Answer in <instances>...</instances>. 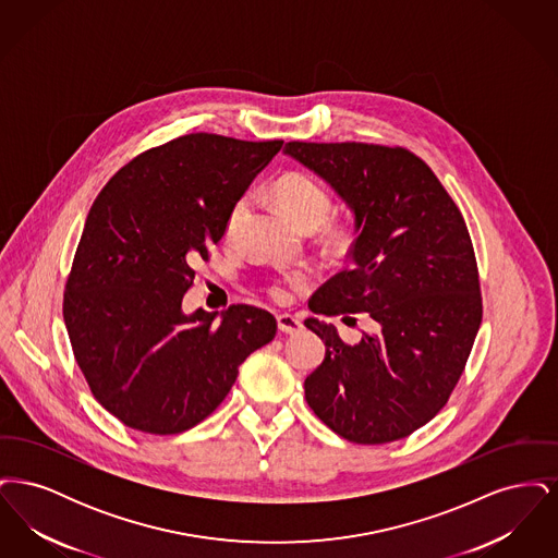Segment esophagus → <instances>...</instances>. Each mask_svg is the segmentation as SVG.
Returning <instances> with one entry per match:
<instances>
[{
	"mask_svg": "<svg viewBox=\"0 0 558 558\" xmlns=\"http://www.w3.org/2000/svg\"><path fill=\"white\" fill-rule=\"evenodd\" d=\"M278 328L284 335H294V332H299L303 328V324H301V319L294 318L291 314H280L278 316Z\"/></svg>",
	"mask_w": 558,
	"mask_h": 558,
	"instance_id": "34e87169",
	"label": "esophagus"
}]
</instances>
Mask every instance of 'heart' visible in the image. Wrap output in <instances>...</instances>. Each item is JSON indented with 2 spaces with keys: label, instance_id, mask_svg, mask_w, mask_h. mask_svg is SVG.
<instances>
[{
  "label": "heart",
  "instance_id": "1",
  "mask_svg": "<svg viewBox=\"0 0 558 558\" xmlns=\"http://www.w3.org/2000/svg\"><path fill=\"white\" fill-rule=\"evenodd\" d=\"M276 198L280 207L291 217L296 226L303 230H316L319 228L328 215L332 211V194L328 187L314 178L312 173L305 171H291L284 173L276 182ZM246 209V198H239L232 209L228 213L226 219V236H232L239 228L240 219ZM353 228L351 226H330L326 230V240L332 248L345 251L353 242ZM305 282V274H282L280 278H274L269 284V294L276 301H289L292 289Z\"/></svg>",
  "mask_w": 558,
  "mask_h": 558
}]
</instances>
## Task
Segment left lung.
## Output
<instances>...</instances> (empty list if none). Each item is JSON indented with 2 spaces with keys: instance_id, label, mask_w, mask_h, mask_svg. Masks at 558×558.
<instances>
[{
  "instance_id": "8db88e82",
  "label": "left lung",
  "mask_w": 558,
  "mask_h": 558,
  "mask_svg": "<svg viewBox=\"0 0 558 558\" xmlns=\"http://www.w3.org/2000/svg\"><path fill=\"white\" fill-rule=\"evenodd\" d=\"M284 153L330 184L355 217L351 264L310 310L371 324L349 345L332 324L305 319L326 345L305 378V399L353 444L403 439L448 403L477 337V259L462 213L405 148L289 142Z\"/></svg>"
}]
</instances>
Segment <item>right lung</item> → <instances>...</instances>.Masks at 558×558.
Segmentation results:
<instances>
[{
	"label": "right lung",
	"mask_w": 558,
	"mask_h": 558,
	"mask_svg": "<svg viewBox=\"0 0 558 558\" xmlns=\"http://www.w3.org/2000/svg\"><path fill=\"white\" fill-rule=\"evenodd\" d=\"M282 144L182 135L128 162L94 201L62 314L94 398L123 425L153 435L198 425L276 337L266 310L184 314L182 299L192 266L209 259L232 205Z\"/></svg>",
	"instance_id": "add662e5"
}]
</instances>
